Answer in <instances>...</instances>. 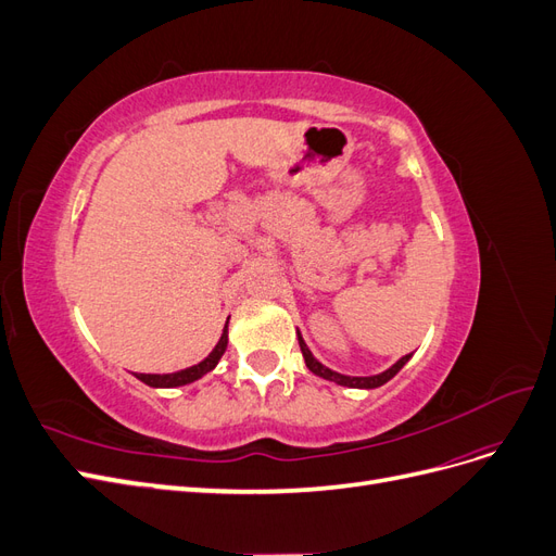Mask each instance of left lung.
I'll return each mask as SVG.
<instances>
[{
	"label": "left lung",
	"mask_w": 556,
	"mask_h": 556,
	"mask_svg": "<svg viewBox=\"0 0 556 556\" xmlns=\"http://www.w3.org/2000/svg\"><path fill=\"white\" fill-rule=\"evenodd\" d=\"M296 333H299V331H296ZM299 348H301V355H304V359H306V366L311 368V371H313L315 376L325 378V380H331V382H336V384H343V387H357V390H376V387L384 384L387 380H392V378L401 371V368L406 366V362L413 357V355L401 357L394 366H390V368H387V371H382V374H378V376L359 378V376L336 374V371H331V368H327L325 364H319V362L313 357V352L308 350V345L304 343V339H301V333H299Z\"/></svg>",
	"instance_id": "obj_1"
}]
</instances>
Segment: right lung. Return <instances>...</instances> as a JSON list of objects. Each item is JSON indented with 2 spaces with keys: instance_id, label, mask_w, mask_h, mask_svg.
Returning a JSON list of instances; mask_svg holds the SVG:
<instances>
[{
  "instance_id": "1",
  "label": "right lung",
  "mask_w": 556,
  "mask_h": 556,
  "mask_svg": "<svg viewBox=\"0 0 556 556\" xmlns=\"http://www.w3.org/2000/svg\"><path fill=\"white\" fill-rule=\"evenodd\" d=\"M227 323H229V319H227ZM225 350H227V325L223 329L220 341H217V345L211 350V355L204 362H199V364H194L190 368H182V371H176V374H164V376H160V374H137V378L141 382L150 384V387H180V384H190V382L199 380L201 376H206L208 371H213V368L217 366V362H220V357L225 355Z\"/></svg>"
}]
</instances>
